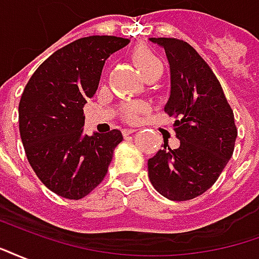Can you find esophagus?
I'll return each mask as SVG.
<instances>
[{"instance_id":"esophagus-1","label":"esophagus","mask_w":259,"mask_h":259,"mask_svg":"<svg viewBox=\"0 0 259 259\" xmlns=\"http://www.w3.org/2000/svg\"><path fill=\"white\" fill-rule=\"evenodd\" d=\"M136 129H132V127H127V129H123V135L124 136H129L132 133H135Z\"/></svg>"}]
</instances>
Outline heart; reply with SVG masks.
<instances>
[{"label":"heart","mask_w":259,"mask_h":259,"mask_svg":"<svg viewBox=\"0 0 259 259\" xmlns=\"http://www.w3.org/2000/svg\"><path fill=\"white\" fill-rule=\"evenodd\" d=\"M132 59L135 62L136 68L140 70L141 76H146L147 73L152 72L154 69L162 68L161 61L158 59L157 55L152 53L150 48L144 47V46H139V47H136L133 50ZM144 109H146L144 104L132 102V104H127L126 108H124V116H126V119H129V120H135L139 116V113L143 112Z\"/></svg>","instance_id":"obj_1"}]
</instances>
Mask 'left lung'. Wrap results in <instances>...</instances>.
<instances>
[{
    "label": "left lung",
    "mask_w": 259,
    "mask_h": 259,
    "mask_svg": "<svg viewBox=\"0 0 259 259\" xmlns=\"http://www.w3.org/2000/svg\"><path fill=\"white\" fill-rule=\"evenodd\" d=\"M162 47L170 66V96L165 105L174 116L178 148H163L148 159L154 189L172 201L205 193L233 155L237 129L221 83L190 44L178 38L151 37Z\"/></svg>",
    "instance_id": "obj_1"
}]
</instances>
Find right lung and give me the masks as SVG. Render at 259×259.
<instances>
[{"instance_id": "right-lung-1", "label": "right lung", "mask_w": 259, "mask_h": 259, "mask_svg": "<svg viewBox=\"0 0 259 259\" xmlns=\"http://www.w3.org/2000/svg\"><path fill=\"white\" fill-rule=\"evenodd\" d=\"M129 38L89 36L61 48L27 81L19 102L26 157L47 189L80 200L100 185L123 136L120 130L84 135L83 107L96 94L104 64Z\"/></svg>"}]
</instances>
